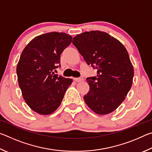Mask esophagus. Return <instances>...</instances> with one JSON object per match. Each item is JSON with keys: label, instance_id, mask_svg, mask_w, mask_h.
Here are the masks:
<instances>
[{"label": "esophagus", "instance_id": "esophagus-1", "mask_svg": "<svg viewBox=\"0 0 152 152\" xmlns=\"http://www.w3.org/2000/svg\"><path fill=\"white\" fill-rule=\"evenodd\" d=\"M74 80H75L76 82H82V81H83V78H74Z\"/></svg>", "mask_w": 152, "mask_h": 152}]
</instances>
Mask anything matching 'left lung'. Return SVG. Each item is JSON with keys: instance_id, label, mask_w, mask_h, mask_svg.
<instances>
[{"instance_id": "obj_1", "label": "left lung", "mask_w": 152, "mask_h": 152, "mask_svg": "<svg viewBox=\"0 0 152 152\" xmlns=\"http://www.w3.org/2000/svg\"><path fill=\"white\" fill-rule=\"evenodd\" d=\"M72 43L97 76L86 78L84 101L94 113L106 115L122 103L132 88L133 67L126 48L108 33L91 31L73 38Z\"/></svg>"}]
</instances>
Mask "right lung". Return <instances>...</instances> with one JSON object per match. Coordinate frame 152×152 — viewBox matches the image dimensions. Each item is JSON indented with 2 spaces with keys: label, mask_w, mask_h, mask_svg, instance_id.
Here are the masks:
<instances>
[{
  "label": "right lung",
  "mask_w": 152,
  "mask_h": 152,
  "mask_svg": "<svg viewBox=\"0 0 152 152\" xmlns=\"http://www.w3.org/2000/svg\"><path fill=\"white\" fill-rule=\"evenodd\" d=\"M72 41V36L64 33H45L31 41L20 56L17 74L23 97L40 115L54 112L72 82L53 72L60 67V55Z\"/></svg>",
  "instance_id": "right-lung-1"
}]
</instances>
